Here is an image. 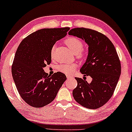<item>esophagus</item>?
<instances>
[{"label":"esophagus","mask_w":132,"mask_h":132,"mask_svg":"<svg viewBox=\"0 0 132 132\" xmlns=\"http://www.w3.org/2000/svg\"><path fill=\"white\" fill-rule=\"evenodd\" d=\"M66 77H67V78H68V79L72 78V77H71V76H70V75H66Z\"/></svg>","instance_id":"1"}]
</instances>
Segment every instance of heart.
Segmentation results:
<instances>
[{"label":"heart","instance_id":"heart-1","mask_svg":"<svg viewBox=\"0 0 132 132\" xmlns=\"http://www.w3.org/2000/svg\"><path fill=\"white\" fill-rule=\"evenodd\" d=\"M64 43L67 45V46L71 50V51L76 54L77 58L80 59H84L85 58L86 54L82 50L84 48V43L81 40L77 37H71L68 38ZM55 47V45H54L51 48V56L52 57L53 56ZM77 67V64L75 63L70 64H61L58 66V70L66 75H70L75 71Z\"/></svg>","mask_w":132,"mask_h":132}]
</instances>
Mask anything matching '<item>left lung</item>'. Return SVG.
I'll list each match as a JSON object with an SVG mask.
<instances>
[{
    "mask_svg": "<svg viewBox=\"0 0 132 132\" xmlns=\"http://www.w3.org/2000/svg\"><path fill=\"white\" fill-rule=\"evenodd\" d=\"M69 35L84 40L89 46L88 58L80 71L92 78L88 83L85 79L75 77L77 86L73 91V97L83 107L98 109L111 97L121 75V62L116 48L106 36L90 29L74 28Z\"/></svg>",
    "mask_w": 132,
    "mask_h": 132,
    "instance_id": "1",
    "label": "left lung"
}]
</instances>
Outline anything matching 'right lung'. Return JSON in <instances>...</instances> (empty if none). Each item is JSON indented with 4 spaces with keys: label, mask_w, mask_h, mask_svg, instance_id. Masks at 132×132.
<instances>
[{
    "label": "right lung",
    "mask_w": 132,
    "mask_h": 132,
    "mask_svg": "<svg viewBox=\"0 0 132 132\" xmlns=\"http://www.w3.org/2000/svg\"><path fill=\"white\" fill-rule=\"evenodd\" d=\"M70 28H45L26 37L17 48L11 73L19 94L30 106H47L55 98L66 80L65 74L51 76L43 70L51 62V48L67 35Z\"/></svg>",
    "instance_id": "add662e5"
}]
</instances>
